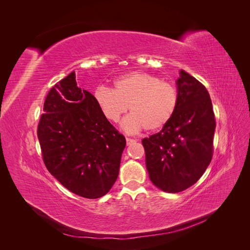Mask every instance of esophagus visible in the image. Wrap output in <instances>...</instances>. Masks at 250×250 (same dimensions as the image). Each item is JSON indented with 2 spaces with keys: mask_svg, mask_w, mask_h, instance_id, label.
I'll list each match as a JSON object with an SVG mask.
<instances>
[{
  "mask_svg": "<svg viewBox=\"0 0 250 250\" xmlns=\"http://www.w3.org/2000/svg\"><path fill=\"white\" fill-rule=\"evenodd\" d=\"M137 141L135 140H133V139H130V138H126V143H127V145L129 146V145H132L133 143H135Z\"/></svg>",
  "mask_w": 250,
  "mask_h": 250,
  "instance_id": "obj_1",
  "label": "esophagus"
}]
</instances>
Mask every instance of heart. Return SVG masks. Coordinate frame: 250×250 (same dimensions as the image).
I'll return each mask as SVG.
<instances>
[{
    "instance_id": "heart-1",
    "label": "heart",
    "mask_w": 250,
    "mask_h": 250,
    "mask_svg": "<svg viewBox=\"0 0 250 250\" xmlns=\"http://www.w3.org/2000/svg\"><path fill=\"white\" fill-rule=\"evenodd\" d=\"M113 86H98L94 99L102 115L113 123L118 122L129 105L131 113L122 124L127 132H137L143 128L147 131L158 130L175 115L179 102L177 87L152 74H125L115 79Z\"/></svg>"
}]
</instances>
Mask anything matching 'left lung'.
I'll use <instances>...</instances> for the list:
<instances>
[{
    "label": "left lung",
    "instance_id": "1",
    "mask_svg": "<svg viewBox=\"0 0 250 250\" xmlns=\"http://www.w3.org/2000/svg\"><path fill=\"white\" fill-rule=\"evenodd\" d=\"M176 84L175 115L160 132L142 140L150 180L168 193L185 191L202 176L213 157L216 128L206 86L183 70Z\"/></svg>",
    "mask_w": 250,
    "mask_h": 250
}]
</instances>
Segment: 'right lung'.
<instances>
[{
	"label": "right lung",
	"mask_w": 250,
	"mask_h": 250,
	"mask_svg": "<svg viewBox=\"0 0 250 250\" xmlns=\"http://www.w3.org/2000/svg\"><path fill=\"white\" fill-rule=\"evenodd\" d=\"M43 112L37 138L48 171L81 197L107 194L118 178L126 140L102 115L94 96L77 86L75 72L50 89Z\"/></svg>",
	"instance_id": "right-lung-1"
}]
</instances>
